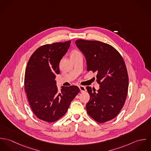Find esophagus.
Wrapping results in <instances>:
<instances>
[{"label": "esophagus", "mask_w": 151, "mask_h": 151, "mask_svg": "<svg viewBox=\"0 0 151 151\" xmlns=\"http://www.w3.org/2000/svg\"><path fill=\"white\" fill-rule=\"evenodd\" d=\"M79 88H80V92H84L86 91V88L84 86H78Z\"/></svg>", "instance_id": "esophagus-1"}]
</instances>
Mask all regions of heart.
Listing matches in <instances>:
<instances>
[{"label": "heart", "instance_id": "heart-1", "mask_svg": "<svg viewBox=\"0 0 151 151\" xmlns=\"http://www.w3.org/2000/svg\"><path fill=\"white\" fill-rule=\"evenodd\" d=\"M78 53H80L78 51H77V50H74V51H73L72 52L71 55H75V54H78Z\"/></svg>", "mask_w": 151, "mask_h": 151}]
</instances>
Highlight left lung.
Here are the masks:
<instances>
[{
  "label": "left lung",
  "mask_w": 151,
  "mask_h": 151,
  "mask_svg": "<svg viewBox=\"0 0 151 151\" xmlns=\"http://www.w3.org/2000/svg\"><path fill=\"white\" fill-rule=\"evenodd\" d=\"M76 44L86 58L87 71L96 72V81L100 85L97 92L86 86L90 95L86 111L95 121L105 123L119 114L126 99L129 77L124 61L107 43L78 40Z\"/></svg>",
  "instance_id": "1"
}]
</instances>
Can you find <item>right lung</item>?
<instances>
[{
	"label": "right lung",
	"mask_w": 151,
	"mask_h": 151,
	"mask_svg": "<svg viewBox=\"0 0 151 151\" xmlns=\"http://www.w3.org/2000/svg\"><path fill=\"white\" fill-rule=\"evenodd\" d=\"M71 41L45 45L30 57L25 73L24 89L31 109L40 119L55 122L67 112L71 102L80 92L76 86H62L59 92L55 80L59 63Z\"/></svg>",
	"instance_id": "add662e5"
}]
</instances>
